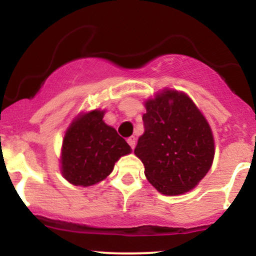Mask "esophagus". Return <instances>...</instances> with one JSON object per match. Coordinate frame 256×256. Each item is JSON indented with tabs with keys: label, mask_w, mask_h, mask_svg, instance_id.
Masks as SVG:
<instances>
[{
	"label": "esophagus",
	"mask_w": 256,
	"mask_h": 256,
	"mask_svg": "<svg viewBox=\"0 0 256 256\" xmlns=\"http://www.w3.org/2000/svg\"><path fill=\"white\" fill-rule=\"evenodd\" d=\"M128 144H130L131 149H134V146H136V138H134V136L128 137Z\"/></svg>",
	"instance_id": "34e87169"
}]
</instances>
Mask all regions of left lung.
I'll return each mask as SVG.
<instances>
[{
    "label": "left lung",
    "mask_w": 256,
    "mask_h": 256,
    "mask_svg": "<svg viewBox=\"0 0 256 256\" xmlns=\"http://www.w3.org/2000/svg\"><path fill=\"white\" fill-rule=\"evenodd\" d=\"M146 108L144 132L134 148L146 177L165 195L188 192L212 166V130L195 104L178 91H164Z\"/></svg>",
    "instance_id": "8db88e82"
}]
</instances>
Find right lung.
<instances>
[{"label":"right lung","instance_id":"add662e5","mask_svg":"<svg viewBox=\"0 0 256 256\" xmlns=\"http://www.w3.org/2000/svg\"><path fill=\"white\" fill-rule=\"evenodd\" d=\"M104 110L83 114L64 134L61 171L73 185L90 186L104 180L114 164L131 152L130 146L116 128L104 124Z\"/></svg>","mask_w":256,"mask_h":256}]
</instances>
